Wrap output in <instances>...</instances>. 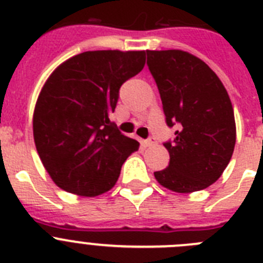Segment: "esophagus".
Segmentation results:
<instances>
[{"label":"esophagus","mask_w":263,"mask_h":263,"mask_svg":"<svg viewBox=\"0 0 263 263\" xmlns=\"http://www.w3.org/2000/svg\"><path fill=\"white\" fill-rule=\"evenodd\" d=\"M144 146H152L156 144V139L155 137H149V139H146V140H144Z\"/></svg>","instance_id":"esophagus-1"}]
</instances>
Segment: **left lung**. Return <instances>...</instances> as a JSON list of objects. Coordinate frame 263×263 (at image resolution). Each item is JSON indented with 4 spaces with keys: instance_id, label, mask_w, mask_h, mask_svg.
<instances>
[{
    "instance_id": "1",
    "label": "left lung",
    "mask_w": 263,
    "mask_h": 263,
    "mask_svg": "<svg viewBox=\"0 0 263 263\" xmlns=\"http://www.w3.org/2000/svg\"><path fill=\"white\" fill-rule=\"evenodd\" d=\"M169 127V166L155 172L158 183L176 193H194L215 183L231 161L236 123L231 99L216 73L181 49L146 51Z\"/></svg>"
}]
</instances>
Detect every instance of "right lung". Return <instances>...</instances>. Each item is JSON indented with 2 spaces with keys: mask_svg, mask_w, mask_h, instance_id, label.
Returning <instances> with one entry per match:
<instances>
[{
  "mask_svg": "<svg viewBox=\"0 0 263 263\" xmlns=\"http://www.w3.org/2000/svg\"><path fill=\"white\" fill-rule=\"evenodd\" d=\"M145 51H87L49 76L32 118L34 141L59 187L80 196L111 190L123 162L139 149L110 120L119 89L144 68Z\"/></svg>",
  "mask_w": 263,
  "mask_h": 263,
  "instance_id": "right-lung-1",
  "label": "right lung"
}]
</instances>
